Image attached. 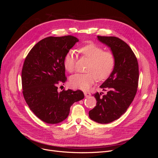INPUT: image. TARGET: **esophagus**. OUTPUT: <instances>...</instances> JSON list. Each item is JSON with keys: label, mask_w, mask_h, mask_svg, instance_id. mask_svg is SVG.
Returning <instances> with one entry per match:
<instances>
[{"label": "esophagus", "mask_w": 158, "mask_h": 158, "mask_svg": "<svg viewBox=\"0 0 158 158\" xmlns=\"http://www.w3.org/2000/svg\"><path fill=\"white\" fill-rule=\"evenodd\" d=\"M84 95H85V98H88V97H89L90 95H91V94H90V93H89V92H84Z\"/></svg>", "instance_id": "esophagus-1"}]
</instances>
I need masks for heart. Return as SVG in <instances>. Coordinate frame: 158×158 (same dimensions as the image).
<instances>
[{
  "label": "heart",
  "mask_w": 158,
  "mask_h": 158,
  "mask_svg": "<svg viewBox=\"0 0 158 158\" xmlns=\"http://www.w3.org/2000/svg\"><path fill=\"white\" fill-rule=\"evenodd\" d=\"M80 52L90 62L85 74H76L70 78L72 87L82 90L88 89L96 80H104L111 75L115 65V57L110 51H105L103 47L92 44L80 49ZM75 56L73 50H69L63 59L64 69L69 73L75 69Z\"/></svg>",
  "instance_id": "1"
}]
</instances>
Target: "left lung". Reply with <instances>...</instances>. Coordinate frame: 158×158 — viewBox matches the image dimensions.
Masks as SVG:
<instances>
[{
    "label": "left lung",
    "instance_id": "left-lung-1",
    "mask_svg": "<svg viewBox=\"0 0 158 158\" xmlns=\"http://www.w3.org/2000/svg\"><path fill=\"white\" fill-rule=\"evenodd\" d=\"M99 41L111 48L115 65L109 77L100 86L106 94L95 93L96 106L89 117L98 123L107 124L120 118L135 98L138 88L139 70L136 57L127 44L117 37L98 36Z\"/></svg>",
    "mask_w": 158,
    "mask_h": 158
}]
</instances>
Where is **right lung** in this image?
I'll list each match as a JSON object with an SVG mask.
<instances>
[{
	"label": "right lung",
	"mask_w": 158,
	"mask_h": 158,
	"mask_svg": "<svg viewBox=\"0 0 158 158\" xmlns=\"http://www.w3.org/2000/svg\"><path fill=\"white\" fill-rule=\"evenodd\" d=\"M78 41L73 35L46 37L26 57L22 70L23 98L31 111L45 123L63 121L72 105L84 98L79 89L57 91V85L66 81L64 56Z\"/></svg>",
	"instance_id": "right-lung-1"
}]
</instances>
